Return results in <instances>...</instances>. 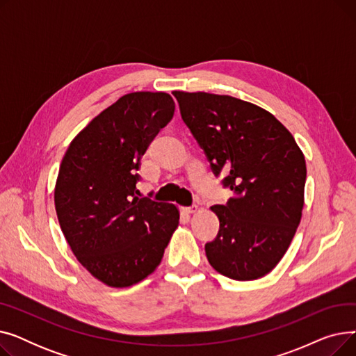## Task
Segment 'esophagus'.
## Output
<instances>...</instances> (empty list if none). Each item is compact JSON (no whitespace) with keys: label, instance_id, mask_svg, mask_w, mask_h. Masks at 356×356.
I'll return each mask as SVG.
<instances>
[{"label":"esophagus","instance_id":"34e87169","mask_svg":"<svg viewBox=\"0 0 356 356\" xmlns=\"http://www.w3.org/2000/svg\"><path fill=\"white\" fill-rule=\"evenodd\" d=\"M197 207L195 204V207H189V208H183V212L184 213H188V215H193V213H196L197 212Z\"/></svg>","mask_w":356,"mask_h":356}]
</instances>
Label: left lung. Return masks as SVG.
Instances as JSON below:
<instances>
[{
	"mask_svg": "<svg viewBox=\"0 0 356 356\" xmlns=\"http://www.w3.org/2000/svg\"><path fill=\"white\" fill-rule=\"evenodd\" d=\"M183 121L232 196L211 211L219 232L204 245L222 275L250 282L268 274L289 250L302 219L306 160L271 112L229 95L175 90Z\"/></svg>",
	"mask_w": 356,
	"mask_h": 356,
	"instance_id": "left-lung-1",
	"label": "left lung"
}]
</instances>
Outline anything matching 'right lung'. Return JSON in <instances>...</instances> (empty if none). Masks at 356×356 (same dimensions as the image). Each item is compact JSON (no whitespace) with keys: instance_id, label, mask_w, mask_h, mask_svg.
Returning <instances> with one entry per match:
<instances>
[{"instance_id":"obj_1","label":"right lung","mask_w":356,"mask_h":356,"mask_svg":"<svg viewBox=\"0 0 356 356\" xmlns=\"http://www.w3.org/2000/svg\"><path fill=\"white\" fill-rule=\"evenodd\" d=\"M175 115L165 92H131L74 137L54 186L62 232L79 263L108 287L134 286L160 266L179 227L173 203L138 197L140 160Z\"/></svg>"}]
</instances>
